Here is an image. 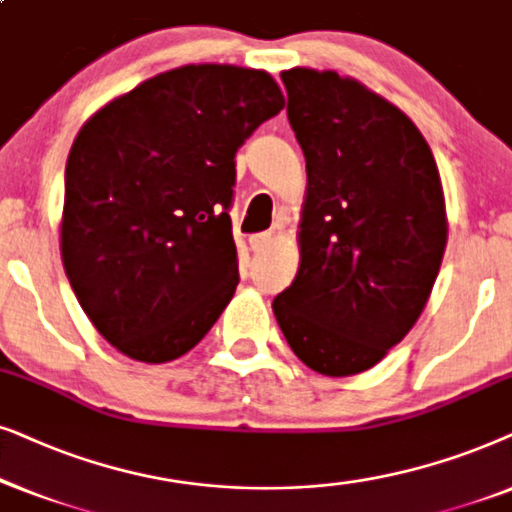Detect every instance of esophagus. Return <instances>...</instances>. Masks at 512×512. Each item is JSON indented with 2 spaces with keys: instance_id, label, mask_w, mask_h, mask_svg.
<instances>
[{
  "instance_id": "esophagus-1",
  "label": "esophagus",
  "mask_w": 512,
  "mask_h": 512,
  "mask_svg": "<svg viewBox=\"0 0 512 512\" xmlns=\"http://www.w3.org/2000/svg\"><path fill=\"white\" fill-rule=\"evenodd\" d=\"M271 245V234H255L250 236V250L252 252H264Z\"/></svg>"
}]
</instances>
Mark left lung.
<instances>
[{"mask_svg": "<svg viewBox=\"0 0 512 512\" xmlns=\"http://www.w3.org/2000/svg\"><path fill=\"white\" fill-rule=\"evenodd\" d=\"M306 159L299 269L274 299L313 372L370 370L417 323L447 245L433 152L405 112L351 77L281 72Z\"/></svg>", "mask_w": 512, "mask_h": 512, "instance_id": "obj_1", "label": "left lung"}]
</instances>
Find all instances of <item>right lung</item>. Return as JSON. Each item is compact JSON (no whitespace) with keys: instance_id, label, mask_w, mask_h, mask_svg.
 <instances>
[{"instance_id":"add662e5","label":"right lung","mask_w":512,"mask_h":512,"mask_svg":"<svg viewBox=\"0 0 512 512\" xmlns=\"http://www.w3.org/2000/svg\"><path fill=\"white\" fill-rule=\"evenodd\" d=\"M283 105L269 72L185 65L81 126L65 168L60 255L81 309L124 356H185L231 302L234 156Z\"/></svg>"}]
</instances>
